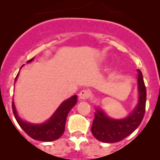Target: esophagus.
I'll return each mask as SVG.
<instances>
[{
    "mask_svg": "<svg viewBox=\"0 0 160 160\" xmlns=\"http://www.w3.org/2000/svg\"><path fill=\"white\" fill-rule=\"evenodd\" d=\"M90 94H91V93H90V91L89 90H82L80 91L78 96L82 100H86V99L90 98Z\"/></svg>",
    "mask_w": 160,
    "mask_h": 160,
    "instance_id": "34e87169",
    "label": "esophagus"
}]
</instances>
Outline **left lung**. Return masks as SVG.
Returning a JSON list of instances; mask_svg holds the SVG:
<instances>
[{
    "label": "left lung",
    "mask_w": 160,
    "mask_h": 160,
    "mask_svg": "<svg viewBox=\"0 0 160 160\" xmlns=\"http://www.w3.org/2000/svg\"><path fill=\"white\" fill-rule=\"evenodd\" d=\"M137 72L139 102L128 117L115 120L105 115L102 109H96L91 132L93 137L99 141L104 143H116L121 141L132 134L141 123L145 112L147 92L142 72L140 70H137Z\"/></svg>",
    "instance_id": "1"
}]
</instances>
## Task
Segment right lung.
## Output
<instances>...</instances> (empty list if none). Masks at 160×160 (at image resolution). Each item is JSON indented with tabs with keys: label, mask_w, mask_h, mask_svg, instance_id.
<instances>
[{
	"label": "right lung",
	"mask_w": 160,
	"mask_h": 160,
	"mask_svg": "<svg viewBox=\"0 0 160 160\" xmlns=\"http://www.w3.org/2000/svg\"><path fill=\"white\" fill-rule=\"evenodd\" d=\"M32 60L33 58L28 60V62H32ZM17 77L18 74L16 77L15 82L17 81ZM77 98L78 97L74 95L62 102L55 111V113L52 115V117L47 122L43 124H31L23 121L18 116L13 102L12 107L13 114L15 116L17 123L29 137L36 140L49 142L57 140L63 134L65 131L67 117L70 109L76 105Z\"/></svg>",
	"instance_id": "right-lung-1"
}]
</instances>
